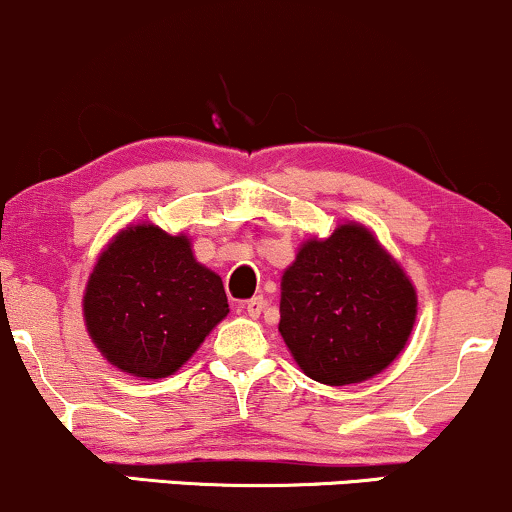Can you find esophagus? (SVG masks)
I'll return each instance as SVG.
<instances>
[{
	"label": "esophagus",
	"instance_id": "obj_1",
	"mask_svg": "<svg viewBox=\"0 0 512 512\" xmlns=\"http://www.w3.org/2000/svg\"><path fill=\"white\" fill-rule=\"evenodd\" d=\"M262 308H264V298H262V296H255V298H250V301L245 303V313H248L250 317H260Z\"/></svg>",
	"mask_w": 512,
	"mask_h": 512
}]
</instances>
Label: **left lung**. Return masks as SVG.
<instances>
[{"label": "left lung", "mask_w": 512, "mask_h": 512, "mask_svg": "<svg viewBox=\"0 0 512 512\" xmlns=\"http://www.w3.org/2000/svg\"><path fill=\"white\" fill-rule=\"evenodd\" d=\"M279 332L308 378L351 385L399 356L416 320V291L373 233L344 223L308 240L281 276Z\"/></svg>", "instance_id": "8db88e82"}]
</instances>
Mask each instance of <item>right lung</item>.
<instances>
[{
  "label": "right lung",
  "mask_w": 512,
  "mask_h": 512,
  "mask_svg": "<svg viewBox=\"0 0 512 512\" xmlns=\"http://www.w3.org/2000/svg\"><path fill=\"white\" fill-rule=\"evenodd\" d=\"M226 315L221 276L195 260L185 236L151 223L117 233L84 296L91 339L137 378L173 375Z\"/></svg>",
  "instance_id": "1"
}]
</instances>
